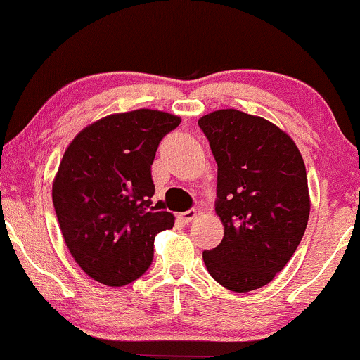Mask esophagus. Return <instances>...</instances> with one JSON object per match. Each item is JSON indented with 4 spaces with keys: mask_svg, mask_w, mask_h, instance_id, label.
Returning a JSON list of instances; mask_svg holds the SVG:
<instances>
[{
    "mask_svg": "<svg viewBox=\"0 0 360 360\" xmlns=\"http://www.w3.org/2000/svg\"><path fill=\"white\" fill-rule=\"evenodd\" d=\"M198 216V211L196 210H188V211H184V213H181L179 214V218L183 219L184 223H191L194 218H196Z\"/></svg>",
    "mask_w": 360,
    "mask_h": 360,
    "instance_id": "esophagus-1",
    "label": "esophagus"
}]
</instances>
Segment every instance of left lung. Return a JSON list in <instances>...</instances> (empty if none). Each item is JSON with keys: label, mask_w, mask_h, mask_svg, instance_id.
Returning <instances> with one entry per match:
<instances>
[{"label": "left lung", "mask_w": 360, "mask_h": 360, "mask_svg": "<svg viewBox=\"0 0 360 360\" xmlns=\"http://www.w3.org/2000/svg\"><path fill=\"white\" fill-rule=\"evenodd\" d=\"M218 164L216 213L224 236L202 253L210 275L231 292L265 287L304 236L309 184L295 142L262 117L226 109L198 120Z\"/></svg>", "instance_id": "1"}]
</instances>
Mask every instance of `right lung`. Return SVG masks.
Here are the masks:
<instances>
[{
	"label": "right lung",
	"instance_id": "add662e5",
	"mask_svg": "<svg viewBox=\"0 0 360 360\" xmlns=\"http://www.w3.org/2000/svg\"><path fill=\"white\" fill-rule=\"evenodd\" d=\"M179 122L149 109L114 114L65 150L51 193L55 213L72 257L94 280L109 287L137 280L153 263L155 235L174 226V216L150 201V167Z\"/></svg>",
	"mask_w": 360,
	"mask_h": 360
}]
</instances>
